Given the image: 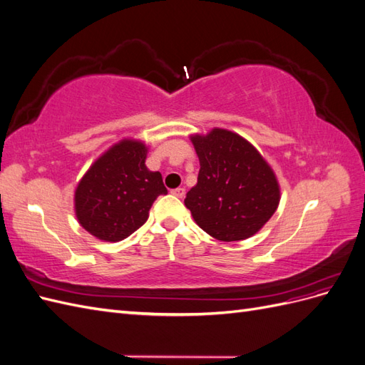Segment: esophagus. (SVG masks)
Wrapping results in <instances>:
<instances>
[{"label":"esophagus","instance_id":"esophagus-1","mask_svg":"<svg viewBox=\"0 0 365 365\" xmlns=\"http://www.w3.org/2000/svg\"><path fill=\"white\" fill-rule=\"evenodd\" d=\"M172 195H175L176 197H184L185 189H182V187H178V189H173V190H172Z\"/></svg>","mask_w":365,"mask_h":365}]
</instances>
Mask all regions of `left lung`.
<instances>
[{
    "label": "left lung",
    "instance_id": "obj_1",
    "mask_svg": "<svg viewBox=\"0 0 365 365\" xmlns=\"http://www.w3.org/2000/svg\"><path fill=\"white\" fill-rule=\"evenodd\" d=\"M200 158L197 182L184 204L205 233L244 240L268 222L280 201L279 182L252 145L225 129L192 137Z\"/></svg>",
    "mask_w": 365,
    "mask_h": 365
}]
</instances>
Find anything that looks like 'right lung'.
Returning a JSON list of instances; mask_svg holds the SVG:
<instances>
[{"label":"right lung","mask_w":365,"mask_h":365,"mask_svg":"<svg viewBox=\"0 0 365 365\" xmlns=\"http://www.w3.org/2000/svg\"><path fill=\"white\" fill-rule=\"evenodd\" d=\"M146 153L143 143L123 140L85 173L76 189L74 207L88 233L118 242L146 222L153 201L168 193L161 173L148 170Z\"/></svg>","instance_id":"right-lung-1"}]
</instances>
